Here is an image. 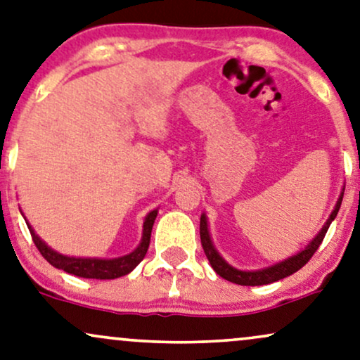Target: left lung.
<instances>
[{"label": "left lung", "instance_id": "left-lung-1", "mask_svg": "<svg viewBox=\"0 0 360 360\" xmlns=\"http://www.w3.org/2000/svg\"><path fill=\"white\" fill-rule=\"evenodd\" d=\"M342 197H344V193L340 195V198L338 200V205H335L334 212L330 213L329 220L326 221L323 230H321L319 235H317L314 240L307 245V248L302 250L301 253L294 255L292 258H288V259L281 261V263L271 266V268L259 269V271H240V269L231 268V266L228 264L220 255H218V251L214 250L213 243H212V240H210L207 218H205V214H202V218H200V240H202L205 255H207L210 264H212V268L217 271L218 276L226 279V281L241 284V286H261V284H269V283L279 281V279H283L286 276H291L292 273L300 271L302 266H304L307 261L312 258V255H314L317 248L321 246L326 233H328V230H329L330 223H333L335 214H338V212H339L340 203H342Z\"/></svg>", "mask_w": 360, "mask_h": 360}]
</instances>
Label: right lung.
<instances>
[{"label": "right lung", "instance_id": "right-lung-1", "mask_svg": "<svg viewBox=\"0 0 360 360\" xmlns=\"http://www.w3.org/2000/svg\"><path fill=\"white\" fill-rule=\"evenodd\" d=\"M157 218V210H153L147 214L146 223H143V236L142 243L137 246V250L127 256L115 259H96V258H69V256H63L56 253L49 248L46 243L36 235L34 230L27 225L31 233L32 241H34L36 248L39 250V253L44 256V259L54 266V268L63 269L69 274L79 278H89V279H115L120 276H125L137 266L140 261L146 258L148 245H150V235H152V226L153 221Z\"/></svg>", "mask_w": 360, "mask_h": 360}]
</instances>
